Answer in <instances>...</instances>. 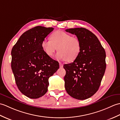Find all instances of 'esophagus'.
<instances>
[{
  "instance_id": "obj_1",
  "label": "esophagus",
  "mask_w": 120,
  "mask_h": 120,
  "mask_svg": "<svg viewBox=\"0 0 120 120\" xmlns=\"http://www.w3.org/2000/svg\"><path fill=\"white\" fill-rule=\"evenodd\" d=\"M60 68H62L63 67V65L62 64L60 63Z\"/></svg>"
}]
</instances>
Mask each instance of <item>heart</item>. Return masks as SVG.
Instances as JSON below:
<instances>
[{
    "mask_svg": "<svg viewBox=\"0 0 120 120\" xmlns=\"http://www.w3.org/2000/svg\"><path fill=\"white\" fill-rule=\"evenodd\" d=\"M41 48L49 56H52L57 50L56 58L59 60L73 62L79 54L81 41L78 38L72 36L65 32L57 31L50 36V40L45 39L41 43Z\"/></svg>",
    "mask_w": 120,
    "mask_h": 120,
    "instance_id": "obj_1",
    "label": "heart"
}]
</instances>
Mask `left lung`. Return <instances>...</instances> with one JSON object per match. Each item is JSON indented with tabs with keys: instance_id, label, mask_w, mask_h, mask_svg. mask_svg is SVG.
I'll use <instances>...</instances> for the list:
<instances>
[{
	"instance_id": "obj_1",
	"label": "left lung",
	"mask_w": 120,
	"mask_h": 120,
	"mask_svg": "<svg viewBox=\"0 0 120 120\" xmlns=\"http://www.w3.org/2000/svg\"><path fill=\"white\" fill-rule=\"evenodd\" d=\"M66 31L76 36L81 49L73 63L64 65L65 89L74 98L87 99L99 88L106 67L105 51L97 37L86 29L72 28Z\"/></svg>"
}]
</instances>
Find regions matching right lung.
I'll use <instances>...</instances> for the list:
<instances>
[{
	"label": "right lung",
	"mask_w": 120,
	"mask_h": 120,
	"mask_svg": "<svg viewBox=\"0 0 120 120\" xmlns=\"http://www.w3.org/2000/svg\"><path fill=\"white\" fill-rule=\"evenodd\" d=\"M53 28L37 26L23 33L11 51V68L18 89L31 98L46 94L48 79L59 68V63L42 50L41 43Z\"/></svg>",
	"instance_id": "right-lung-1"
}]
</instances>
